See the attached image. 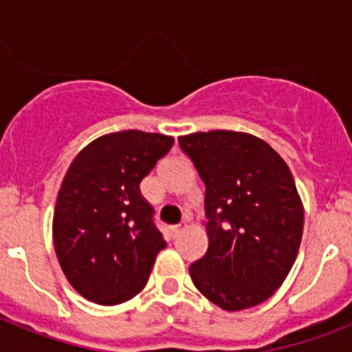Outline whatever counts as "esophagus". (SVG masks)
<instances>
[{"label":"esophagus","mask_w":352,"mask_h":352,"mask_svg":"<svg viewBox=\"0 0 352 352\" xmlns=\"http://www.w3.org/2000/svg\"><path fill=\"white\" fill-rule=\"evenodd\" d=\"M169 231H170V236H173V238H176V236H179V232L183 231V226L182 223H178V226H170Z\"/></svg>","instance_id":"1"}]
</instances>
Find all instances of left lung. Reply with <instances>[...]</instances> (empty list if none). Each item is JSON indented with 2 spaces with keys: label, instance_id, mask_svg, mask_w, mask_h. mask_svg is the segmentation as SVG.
<instances>
[{
  "label": "left lung",
  "instance_id": "8db88e82",
  "mask_svg": "<svg viewBox=\"0 0 352 352\" xmlns=\"http://www.w3.org/2000/svg\"><path fill=\"white\" fill-rule=\"evenodd\" d=\"M206 186L210 238L190 264L195 287L236 312L268 300L296 261L303 206L287 164L250 133L211 130L178 139Z\"/></svg>",
  "mask_w": 352,
  "mask_h": 352
}]
</instances>
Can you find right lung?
<instances>
[{
  "label": "right lung",
  "instance_id": "right-lung-1",
  "mask_svg": "<svg viewBox=\"0 0 352 352\" xmlns=\"http://www.w3.org/2000/svg\"><path fill=\"white\" fill-rule=\"evenodd\" d=\"M174 139L123 130L102 135L68 167L56 201L52 238L72 287L118 305L144 289L166 241L139 185Z\"/></svg>",
  "mask_w": 352,
  "mask_h": 352
}]
</instances>
